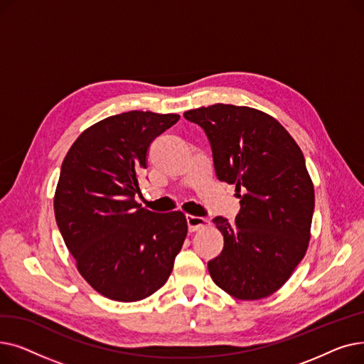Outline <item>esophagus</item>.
<instances>
[{
  "mask_svg": "<svg viewBox=\"0 0 364 364\" xmlns=\"http://www.w3.org/2000/svg\"><path fill=\"white\" fill-rule=\"evenodd\" d=\"M187 225H188V232H199L202 228L209 227V220L202 218V217H196V215H187Z\"/></svg>",
  "mask_w": 364,
  "mask_h": 364,
  "instance_id": "34e87169",
  "label": "esophagus"
}]
</instances>
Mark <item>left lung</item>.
<instances>
[{
  "mask_svg": "<svg viewBox=\"0 0 364 364\" xmlns=\"http://www.w3.org/2000/svg\"><path fill=\"white\" fill-rule=\"evenodd\" d=\"M213 147L217 177L236 184V224L215 217L221 254L208 262L218 288L242 301L273 295L292 276L311 237L314 186L299 146L270 114L217 103L184 112Z\"/></svg>",
  "mask_w": 364,
  "mask_h": 364,
  "instance_id": "obj_1",
  "label": "left lung"
}]
</instances>
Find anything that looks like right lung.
<instances>
[{"label":"right lung","mask_w":364,"mask_h":364,"mask_svg":"<svg viewBox=\"0 0 364 364\" xmlns=\"http://www.w3.org/2000/svg\"><path fill=\"white\" fill-rule=\"evenodd\" d=\"M178 119L113 114L82 131L63 159L55 221L80 274L109 299L136 302L161 289L187 236L181 211L151 213L136 200L150 143Z\"/></svg>","instance_id":"add662e5"}]
</instances>
